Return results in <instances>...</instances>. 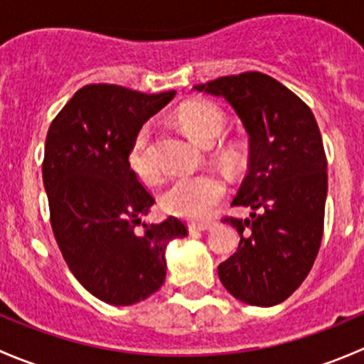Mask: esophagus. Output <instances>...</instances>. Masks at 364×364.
Listing matches in <instances>:
<instances>
[{
  "label": "esophagus",
  "mask_w": 364,
  "mask_h": 364,
  "mask_svg": "<svg viewBox=\"0 0 364 364\" xmlns=\"http://www.w3.org/2000/svg\"><path fill=\"white\" fill-rule=\"evenodd\" d=\"M215 225V223L213 222H192V223H188V230L190 232H197V230H208V229H211V227Z\"/></svg>",
  "instance_id": "esophagus-1"
}]
</instances>
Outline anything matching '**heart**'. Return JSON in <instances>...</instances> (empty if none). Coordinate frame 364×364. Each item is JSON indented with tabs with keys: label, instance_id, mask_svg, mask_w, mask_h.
<instances>
[{
	"label": "heart",
	"instance_id": "obj_1",
	"mask_svg": "<svg viewBox=\"0 0 364 364\" xmlns=\"http://www.w3.org/2000/svg\"><path fill=\"white\" fill-rule=\"evenodd\" d=\"M178 121L183 130L200 144H211L225 127V114L218 105L208 100H190L179 107ZM130 171L141 181L159 179L160 168L151 155V130L148 124L135 132L127 153ZM227 183L216 172L176 176L161 193V208L167 213L188 220H205L222 203Z\"/></svg>",
	"mask_w": 364,
	"mask_h": 364
}]
</instances>
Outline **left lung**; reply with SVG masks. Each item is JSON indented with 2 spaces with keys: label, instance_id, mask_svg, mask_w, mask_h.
I'll return each instance as SVG.
<instances>
[{
  "label": "left lung",
  "instance_id": "obj_1",
  "mask_svg": "<svg viewBox=\"0 0 364 364\" xmlns=\"http://www.w3.org/2000/svg\"><path fill=\"white\" fill-rule=\"evenodd\" d=\"M193 90L225 98L250 137L248 174L232 204L252 213L223 218L241 240L218 266L220 282L243 303L273 306L303 284L321 248L328 196L321 130L310 107L266 73L218 77Z\"/></svg>",
  "mask_w": 364,
  "mask_h": 364
}]
</instances>
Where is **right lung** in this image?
Masks as SVG:
<instances>
[{
	"label": "right lung",
	"instance_id": "obj_1",
	"mask_svg": "<svg viewBox=\"0 0 364 364\" xmlns=\"http://www.w3.org/2000/svg\"><path fill=\"white\" fill-rule=\"evenodd\" d=\"M87 84L50 123L42 176L61 255L87 292L114 306L139 303L165 282V248L185 237L176 216L143 223L155 197L127 164L135 132L174 98Z\"/></svg>",
	"mask_w": 364,
	"mask_h": 364
}]
</instances>
